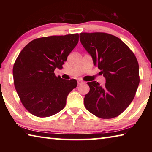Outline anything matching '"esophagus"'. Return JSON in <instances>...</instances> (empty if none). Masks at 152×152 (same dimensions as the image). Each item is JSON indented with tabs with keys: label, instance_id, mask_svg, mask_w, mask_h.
<instances>
[{
	"label": "esophagus",
	"instance_id": "34e87169",
	"mask_svg": "<svg viewBox=\"0 0 152 152\" xmlns=\"http://www.w3.org/2000/svg\"><path fill=\"white\" fill-rule=\"evenodd\" d=\"M85 82H84V81H82V80H78V85H81V84H84Z\"/></svg>",
	"mask_w": 152,
	"mask_h": 152
}]
</instances>
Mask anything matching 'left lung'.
Masks as SVG:
<instances>
[{
	"instance_id": "1",
	"label": "left lung",
	"mask_w": 152,
	"mask_h": 152,
	"mask_svg": "<svg viewBox=\"0 0 152 152\" xmlns=\"http://www.w3.org/2000/svg\"><path fill=\"white\" fill-rule=\"evenodd\" d=\"M80 39L94 66L106 79L104 86L88 82L86 109L102 119L119 116L134 99L140 84L139 64L129 48L119 38L105 33H81Z\"/></svg>"
}]
</instances>
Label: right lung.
I'll return each instance as SVG.
<instances>
[{"label": "right lung", "mask_w": 152, "mask_h": 152, "mask_svg": "<svg viewBox=\"0 0 152 152\" xmlns=\"http://www.w3.org/2000/svg\"><path fill=\"white\" fill-rule=\"evenodd\" d=\"M78 39V33L37 38L20 52L12 70L14 84L22 104L32 115L50 117L66 106L77 81L57 77L54 70L62 68Z\"/></svg>", "instance_id": "1"}]
</instances>
